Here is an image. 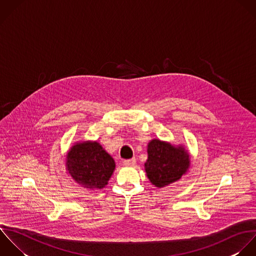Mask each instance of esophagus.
<instances>
[{
	"label": "esophagus",
	"instance_id": "34e87169",
	"mask_svg": "<svg viewBox=\"0 0 256 256\" xmlns=\"http://www.w3.org/2000/svg\"><path fill=\"white\" fill-rule=\"evenodd\" d=\"M136 158H130V160H124V166H134L136 164Z\"/></svg>",
	"mask_w": 256,
	"mask_h": 256
}]
</instances>
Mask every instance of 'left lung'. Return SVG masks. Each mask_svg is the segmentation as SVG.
<instances>
[{"label":"left lung","mask_w":256,"mask_h":256,"mask_svg":"<svg viewBox=\"0 0 256 256\" xmlns=\"http://www.w3.org/2000/svg\"><path fill=\"white\" fill-rule=\"evenodd\" d=\"M190 166V154L182 144L154 138L148 144L144 170L154 186L162 188L182 178Z\"/></svg>","instance_id":"8db88e82"}]
</instances>
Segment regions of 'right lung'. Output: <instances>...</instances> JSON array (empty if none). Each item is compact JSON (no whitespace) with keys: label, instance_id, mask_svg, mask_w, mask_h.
<instances>
[{"label":"right lung","instance_id":"obj_1","mask_svg":"<svg viewBox=\"0 0 256 256\" xmlns=\"http://www.w3.org/2000/svg\"><path fill=\"white\" fill-rule=\"evenodd\" d=\"M114 168V160L96 140L76 142L66 154V174L90 190L104 188Z\"/></svg>","mask_w":256,"mask_h":256}]
</instances>
